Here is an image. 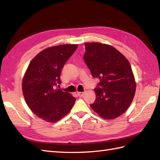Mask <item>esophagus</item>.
Masks as SVG:
<instances>
[{"mask_svg": "<svg viewBox=\"0 0 160 160\" xmlns=\"http://www.w3.org/2000/svg\"><path fill=\"white\" fill-rule=\"evenodd\" d=\"M84 92H78V96H83V95H84Z\"/></svg>", "mask_w": 160, "mask_h": 160, "instance_id": "1", "label": "esophagus"}]
</instances>
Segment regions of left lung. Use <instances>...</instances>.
I'll use <instances>...</instances> for the list:
<instances>
[{
    "mask_svg": "<svg viewBox=\"0 0 160 160\" xmlns=\"http://www.w3.org/2000/svg\"><path fill=\"white\" fill-rule=\"evenodd\" d=\"M84 60L92 76L100 82L95 88L96 98L90 104L104 119H114L127 110L133 99L136 84L128 60L113 47L87 42Z\"/></svg>",
    "mask_w": 160,
    "mask_h": 160,
    "instance_id": "obj_1",
    "label": "left lung"
}]
</instances>
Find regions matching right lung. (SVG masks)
<instances>
[{
	"instance_id": "add662e5",
	"label": "right lung",
	"mask_w": 160,
	"mask_h": 160,
	"mask_svg": "<svg viewBox=\"0 0 160 160\" xmlns=\"http://www.w3.org/2000/svg\"><path fill=\"white\" fill-rule=\"evenodd\" d=\"M78 45H64L42 50L30 62L22 80V92L30 109L48 122L60 120L71 110L76 98L56 89L60 73Z\"/></svg>"
}]
</instances>
